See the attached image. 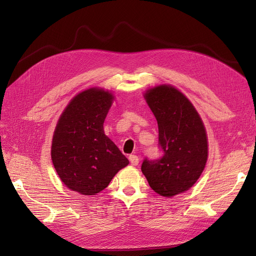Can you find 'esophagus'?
Returning a JSON list of instances; mask_svg holds the SVG:
<instances>
[{
    "mask_svg": "<svg viewBox=\"0 0 256 256\" xmlns=\"http://www.w3.org/2000/svg\"><path fill=\"white\" fill-rule=\"evenodd\" d=\"M129 161H130V164H131V166H138V156H136V154H130L129 156Z\"/></svg>",
    "mask_w": 256,
    "mask_h": 256,
    "instance_id": "34e87169",
    "label": "esophagus"
}]
</instances>
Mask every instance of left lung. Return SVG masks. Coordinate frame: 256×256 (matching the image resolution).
I'll return each instance as SVG.
<instances>
[{
	"mask_svg": "<svg viewBox=\"0 0 256 256\" xmlns=\"http://www.w3.org/2000/svg\"><path fill=\"white\" fill-rule=\"evenodd\" d=\"M144 98L157 120L164 156L145 159L141 170L154 192L172 198L189 190L204 171L208 158L206 129L190 100L172 85L148 88Z\"/></svg>",
	"mask_w": 256,
	"mask_h": 256,
	"instance_id": "obj_1",
	"label": "left lung"
}]
</instances>
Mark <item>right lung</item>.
<instances>
[{"mask_svg": "<svg viewBox=\"0 0 256 256\" xmlns=\"http://www.w3.org/2000/svg\"><path fill=\"white\" fill-rule=\"evenodd\" d=\"M111 92L90 88L76 95L58 120L51 159L60 180L68 189L95 196L109 186L120 170L128 166L104 122L113 104Z\"/></svg>", "mask_w": 256, "mask_h": 256, "instance_id": "right-lung-1", "label": "right lung"}]
</instances>
